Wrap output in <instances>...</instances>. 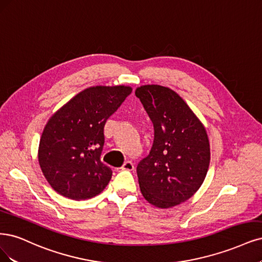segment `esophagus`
I'll return each mask as SVG.
<instances>
[{
  "label": "esophagus",
  "instance_id": "34e87169",
  "mask_svg": "<svg viewBox=\"0 0 262 262\" xmlns=\"http://www.w3.org/2000/svg\"><path fill=\"white\" fill-rule=\"evenodd\" d=\"M121 170H128V171H132L133 169H134V165H133V162L131 161V160H127V161H124L123 162V165L121 166V168H120Z\"/></svg>",
  "mask_w": 262,
  "mask_h": 262
}]
</instances>
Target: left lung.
<instances>
[{"label":"left lung","instance_id":"obj_1","mask_svg":"<svg viewBox=\"0 0 262 262\" xmlns=\"http://www.w3.org/2000/svg\"><path fill=\"white\" fill-rule=\"evenodd\" d=\"M154 124V143L137 167L145 200L170 208L191 198L201 187L210 162L208 135L182 97L157 84L135 90Z\"/></svg>","mask_w":262,"mask_h":262}]
</instances>
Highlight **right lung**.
Segmentation results:
<instances>
[{"instance_id":"right-lung-1","label":"right lung","mask_w":262,"mask_h":262,"mask_svg":"<svg viewBox=\"0 0 262 262\" xmlns=\"http://www.w3.org/2000/svg\"><path fill=\"white\" fill-rule=\"evenodd\" d=\"M130 86H91L54 114L39 144V164L51 186L70 200H89L110 183L113 171L101 161L104 125Z\"/></svg>"}]
</instances>
